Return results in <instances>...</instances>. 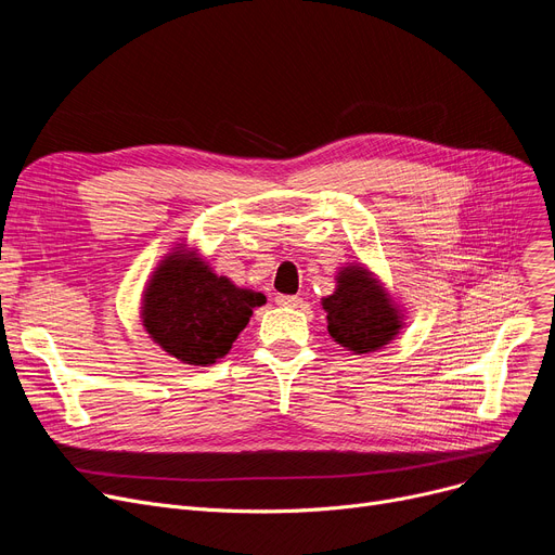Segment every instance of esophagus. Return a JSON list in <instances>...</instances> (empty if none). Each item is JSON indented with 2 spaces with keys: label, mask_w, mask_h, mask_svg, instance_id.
<instances>
[{
  "label": "esophagus",
  "mask_w": 555,
  "mask_h": 555,
  "mask_svg": "<svg viewBox=\"0 0 555 555\" xmlns=\"http://www.w3.org/2000/svg\"><path fill=\"white\" fill-rule=\"evenodd\" d=\"M276 304L285 306V308H304L306 306V301L299 295H279Z\"/></svg>",
  "instance_id": "1"
}]
</instances>
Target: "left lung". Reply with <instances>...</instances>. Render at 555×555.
<instances>
[{
  "mask_svg": "<svg viewBox=\"0 0 555 555\" xmlns=\"http://www.w3.org/2000/svg\"><path fill=\"white\" fill-rule=\"evenodd\" d=\"M331 337L353 356L375 353L404 328V310L364 262L339 268L335 293L322 299Z\"/></svg>",
  "mask_w": 555,
  "mask_h": 555,
  "instance_id": "left-lung-1",
  "label": "left lung"
}]
</instances>
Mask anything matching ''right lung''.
Masks as SVG:
<instances>
[{
	"mask_svg": "<svg viewBox=\"0 0 555 555\" xmlns=\"http://www.w3.org/2000/svg\"><path fill=\"white\" fill-rule=\"evenodd\" d=\"M262 304L266 297L256 289L218 276L195 247L180 243L145 281L141 326L175 360L209 366L231 351Z\"/></svg>",
	"mask_w": 555,
	"mask_h": 555,
	"instance_id": "add662e5",
	"label": "right lung"
}]
</instances>
